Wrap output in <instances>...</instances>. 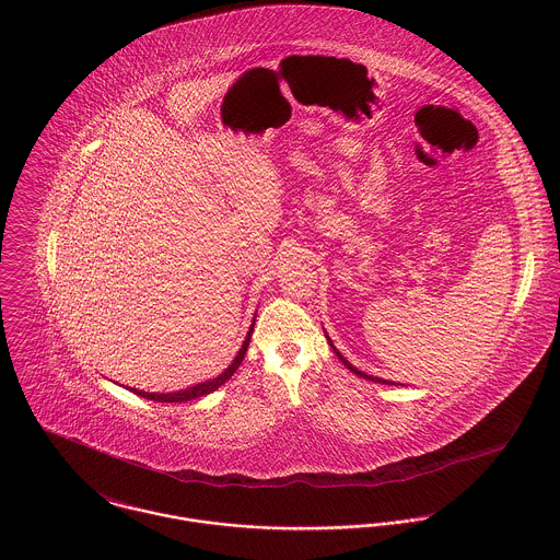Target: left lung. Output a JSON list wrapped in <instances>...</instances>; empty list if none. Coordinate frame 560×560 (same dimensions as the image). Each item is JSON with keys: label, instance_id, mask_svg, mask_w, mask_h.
<instances>
[{"label": "left lung", "instance_id": "obj_1", "mask_svg": "<svg viewBox=\"0 0 560 560\" xmlns=\"http://www.w3.org/2000/svg\"><path fill=\"white\" fill-rule=\"evenodd\" d=\"M328 343H330V348H332V350H335V353H337V355H339V360H341V362H343V364H346V366H348V369H350V371H352L353 375H358V377H364V380H369V382L387 383V385H394V383H392V382H385V380H380V377H371V375H366V373H362V371H358V369H355V366H352V364H350V362H348V360H346V358H343V355H341V353L337 352V348H335V346H332V341H330V339H328Z\"/></svg>", "mask_w": 560, "mask_h": 560}]
</instances>
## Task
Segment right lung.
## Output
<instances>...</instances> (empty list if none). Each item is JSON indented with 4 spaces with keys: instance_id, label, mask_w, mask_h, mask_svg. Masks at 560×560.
Segmentation results:
<instances>
[{
    "instance_id": "1",
    "label": "right lung",
    "mask_w": 560,
    "mask_h": 560,
    "mask_svg": "<svg viewBox=\"0 0 560 560\" xmlns=\"http://www.w3.org/2000/svg\"><path fill=\"white\" fill-rule=\"evenodd\" d=\"M253 326H255V324H250V330H248V335H246V339H244V343H242V348H240V352H237L236 360H234L217 380L198 383V385H194V387H187V389H180V392H171V394H149V392H143V389H135V387H130V392L139 394L141 398L153 400V402H187V400H196V398H200V396H207L210 392H214L217 387H221L223 383L228 382V380L236 373L237 366H240L242 360H244V353L248 350L250 335H253Z\"/></svg>"
}]
</instances>
